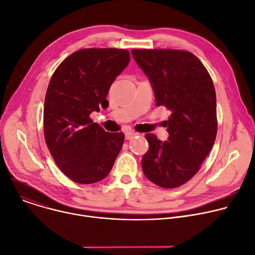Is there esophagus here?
Returning a JSON list of instances; mask_svg holds the SVG:
<instances>
[{
    "mask_svg": "<svg viewBox=\"0 0 255 255\" xmlns=\"http://www.w3.org/2000/svg\"><path fill=\"white\" fill-rule=\"evenodd\" d=\"M136 135H137V133H134L132 131H127V132H125V139L130 140V139L134 138Z\"/></svg>",
    "mask_w": 255,
    "mask_h": 255,
    "instance_id": "34e87169",
    "label": "esophagus"
}]
</instances>
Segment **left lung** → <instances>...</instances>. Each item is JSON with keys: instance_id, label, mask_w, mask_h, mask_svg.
Returning <instances> with one entry per match:
<instances>
[{"instance_id": "8db88e82", "label": "left lung", "mask_w": 255, "mask_h": 255, "mask_svg": "<svg viewBox=\"0 0 255 255\" xmlns=\"http://www.w3.org/2000/svg\"><path fill=\"white\" fill-rule=\"evenodd\" d=\"M132 56L147 76L155 106L171 112L167 141L145 135L149 149L142 170L153 184L172 189L200 169L217 135L216 92L203 63L193 53L171 49H133Z\"/></svg>"}]
</instances>
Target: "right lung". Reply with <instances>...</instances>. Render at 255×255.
Segmentation results:
<instances>
[{
	"instance_id": "obj_1",
	"label": "right lung",
	"mask_w": 255,
	"mask_h": 255,
	"mask_svg": "<svg viewBox=\"0 0 255 255\" xmlns=\"http://www.w3.org/2000/svg\"><path fill=\"white\" fill-rule=\"evenodd\" d=\"M129 62L125 49H81L66 57L50 80L45 142L59 169L78 184L105 178L122 149L124 134L106 132L90 115L109 104V90Z\"/></svg>"
}]
</instances>
